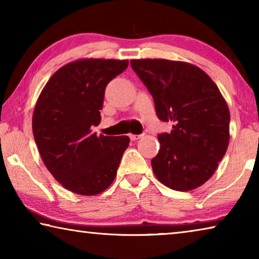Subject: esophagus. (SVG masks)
<instances>
[{
	"instance_id": "1",
	"label": "esophagus",
	"mask_w": 259,
	"mask_h": 259,
	"mask_svg": "<svg viewBox=\"0 0 259 259\" xmlns=\"http://www.w3.org/2000/svg\"><path fill=\"white\" fill-rule=\"evenodd\" d=\"M129 137H130L131 140H137V139H139L140 137H142V135H130Z\"/></svg>"
}]
</instances>
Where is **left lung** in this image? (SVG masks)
<instances>
[{"label":"left lung","instance_id":"left-lung-1","mask_svg":"<svg viewBox=\"0 0 259 259\" xmlns=\"http://www.w3.org/2000/svg\"><path fill=\"white\" fill-rule=\"evenodd\" d=\"M131 67L154 99L170 134L157 136L152 159L159 181L175 191H191L216 171L230 142V111L221 91L202 69L185 61L133 59Z\"/></svg>","mask_w":259,"mask_h":259}]
</instances>
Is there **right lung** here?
<instances>
[{
    "mask_svg": "<svg viewBox=\"0 0 259 259\" xmlns=\"http://www.w3.org/2000/svg\"><path fill=\"white\" fill-rule=\"evenodd\" d=\"M128 60L80 59L50 77L33 114V135L47 169L80 195L104 192L116 176L128 136H97L106 85Z\"/></svg>",
    "mask_w": 259,
    "mask_h": 259,
    "instance_id": "obj_1",
    "label": "right lung"
}]
</instances>
